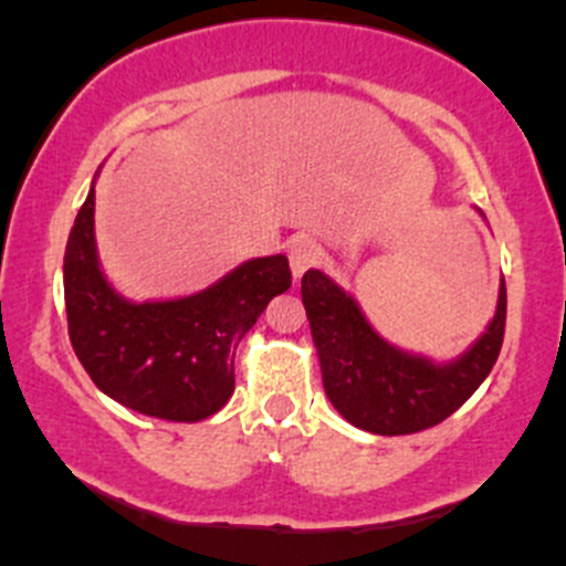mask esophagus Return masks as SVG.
I'll list each match as a JSON object with an SVG mask.
<instances>
[{"label":"esophagus","instance_id":"obj_1","mask_svg":"<svg viewBox=\"0 0 566 566\" xmlns=\"http://www.w3.org/2000/svg\"><path fill=\"white\" fill-rule=\"evenodd\" d=\"M287 256H290V271H293L295 279H301L317 262L319 249L312 238H295V241L290 243Z\"/></svg>","mask_w":566,"mask_h":566}]
</instances>
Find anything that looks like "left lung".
Masks as SVG:
<instances>
[{"label": "left lung", "instance_id": "obj_1", "mask_svg": "<svg viewBox=\"0 0 566 566\" xmlns=\"http://www.w3.org/2000/svg\"><path fill=\"white\" fill-rule=\"evenodd\" d=\"M301 298L325 397L353 427L375 436H410L449 419L482 386L504 342V279L484 334L452 361H432L386 342L358 301L317 268L301 279Z\"/></svg>", "mask_w": 566, "mask_h": 566}]
</instances>
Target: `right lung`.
Masks as SVG:
<instances>
[{
	"instance_id": "1",
	"label": "right lung",
	"mask_w": 566,
	"mask_h": 566,
	"mask_svg": "<svg viewBox=\"0 0 566 566\" xmlns=\"http://www.w3.org/2000/svg\"><path fill=\"white\" fill-rule=\"evenodd\" d=\"M67 334L106 397L136 413L202 421L235 391V347L273 295L287 293V256H254L193 295L128 301L108 284L95 247V180L65 249Z\"/></svg>"
}]
</instances>
